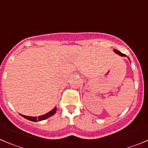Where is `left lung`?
Listing matches in <instances>:
<instances>
[{"label":"left lung","mask_w":148,"mask_h":148,"mask_svg":"<svg viewBox=\"0 0 148 148\" xmlns=\"http://www.w3.org/2000/svg\"><path fill=\"white\" fill-rule=\"evenodd\" d=\"M114 51L116 52V53H118V54H120V56H125V54H124V53H121L120 51H117V50H116V49H114Z\"/></svg>","instance_id":"8db88e82"}]
</instances>
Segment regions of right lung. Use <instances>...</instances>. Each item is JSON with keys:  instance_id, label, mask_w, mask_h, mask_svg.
<instances>
[{"instance_id": "add662e5", "label": "right lung", "mask_w": 148, "mask_h": 148, "mask_svg": "<svg viewBox=\"0 0 148 148\" xmlns=\"http://www.w3.org/2000/svg\"><path fill=\"white\" fill-rule=\"evenodd\" d=\"M56 111V107H55V108H53V110H52L51 111L49 112L46 113V114H44V115L39 116V117H38L37 118L36 117H28V116H25V115H23V114H21V115L23 117H24V118L27 119V120L30 121H32V122H37V121L44 120H45V119L48 118V117H51V116H52L53 114H55Z\"/></svg>"}]
</instances>
